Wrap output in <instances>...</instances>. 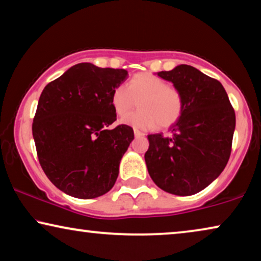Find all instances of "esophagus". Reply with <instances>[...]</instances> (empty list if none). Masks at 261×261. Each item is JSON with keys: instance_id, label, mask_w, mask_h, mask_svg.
Here are the masks:
<instances>
[{"instance_id": "34e87169", "label": "esophagus", "mask_w": 261, "mask_h": 261, "mask_svg": "<svg viewBox=\"0 0 261 261\" xmlns=\"http://www.w3.org/2000/svg\"><path fill=\"white\" fill-rule=\"evenodd\" d=\"M134 134H135V137H144V134L142 133V131H140V130H137V128H135L134 130Z\"/></svg>"}]
</instances>
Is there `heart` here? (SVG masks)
I'll return each mask as SVG.
<instances>
[{
	"label": "heart",
	"instance_id": "obj_1",
	"mask_svg": "<svg viewBox=\"0 0 261 261\" xmlns=\"http://www.w3.org/2000/svg\"><path fill=\"white\" fill-rule=\"evenodd\" d=\"M137 99L140 110L124 117L121 121L141 130H151L158 125L172 126L184 111L179 90L150 72H141L135 75L126 86H118L111 96V103L118 116H124Z\"/></svg>",
	"mask_w": 261,
	"mask_h": 261
}]
</instances>
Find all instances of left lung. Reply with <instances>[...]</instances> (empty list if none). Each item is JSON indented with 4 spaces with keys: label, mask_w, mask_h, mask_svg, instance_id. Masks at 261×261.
Returning <instances> with one entry per match:
<instances>
[{
    "label": "left lung",
    "mask_w": 261,
    "mask_h": 261,
    "mask_svg": "<svg viewBox=\"0 0 261 261\" xmlns=\"http://www.w3.org/2000/svg\"><path fill=\"white\" fill-rule=\"evenodd\" d=\"M158 75L179 90L184 111L169 136L149 135L145 163L160 189L191 196L209 186L227 166L235 111L221 82L191 65L180 64Z\"/></svg>",
    "instance_id": "8db88e82"
}]
</instances>
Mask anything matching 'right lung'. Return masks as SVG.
Masks as SVG:
<instances>
[{
  "mask_svg": "<svg viewBox=\"0 0 261 261\" xmlns=\"http://www.w3.org/2000/svg\"><path fill=\"white\" fill-rule=\"evenodd\" d=\"M127 77L124 69L92 63L71 67L45 87L32 124L43 171L64 193L81 199L112 189L134 130L117 120L111 96Z\"/></svg>",
  "mask_w": 261,
  "mask_h": 261,
  "instance_id": "right-lung-1",
  "label": "right lung"
}]
</instances>
